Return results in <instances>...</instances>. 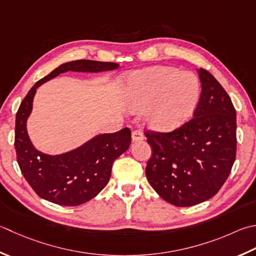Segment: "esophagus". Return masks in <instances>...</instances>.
Wrapping results in <instances>:
<instances>
[{
	"mask_svg": "<svg viewBox=\"0 0 256 256\" xmlns=\"http://www.w3.org/2000/svg\"><path fill=\"white\" fill-rule=\"evenodd\" d=\"M144 138V134L143 132L141 131V130H135V131L132 132V140L133 141H142V140Z\"/></svg>",
	"mask_w": 256,
	"mask_h": 256,
	"instance_id": "obj_1",
	"label": "esophagus"
}]
</instances>
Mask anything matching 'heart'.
<instances>
[{
	"label": "heart",
	"instance_id": "heart-1",
	"mask_svg": "<svg viewBox=\"0 0 256 256\" xmlns=\"http://www.w3.org/2000/svg\"><path fill=\"white\" fill-rule=\"evenodd\" d=\"M201 94L198 78L173 66H154L133 72L124 88V102L131 110L144 108L151 128L171 131L193 114Z\"/></svg>",
	"mask_w": 256,
	"mask_h": 256
}]
</instances>
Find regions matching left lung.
I'll use <instances>...</instances> for the list:
<instances>
[{
	"instance_id": "left-lung-1",
	"label": "left lung",
	"mask_w": 256,
	"mask_h": 256,
	"mask_svg": "<svg viewBox=\"0 0 256 256\" xmlns=\"http://www.w3.org/2000/svg\"><path fill=\"white\" fill-rule=\"evenodd\" d=\"M201 95L190 121L168 133L146 131L152 148L145 174L175 206L213 198L226 181L236 155V112L228 94L206 70H198Z\"/></svg>"
}]
</instances>
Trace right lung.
<instances>
[{
  "instance_id": "add662e5",
  "label": "right lung",
  "mask_w": 256,
  "mask_h": 256,
  "mask_svg": "<svg viewBox=\"0 0 256 256\" xmlns=\"http://www.w3.org/2000/svg\"><path fill=\"white\" fill-rule=\"evenodd\" d=\"M118 68L116 63L91 60L64 63L35 83L24 98L15 118L14 146L23 176L40 198L64 206H76L96 196L108 184L115 160L130 148L131 130L96 135L68 153L44 154L33 146L26 131L36 88L68 71L102 72Z\"/></svg>"
}]
</instances>
